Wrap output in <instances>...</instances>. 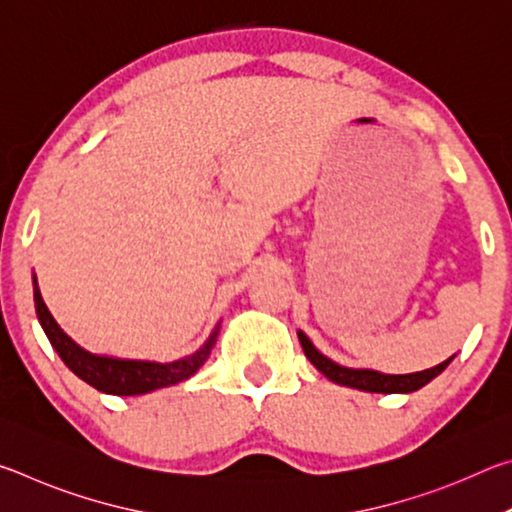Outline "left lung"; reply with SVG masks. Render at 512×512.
Here are the masks:
<instances>
[{
  "label": "left lung",
  "instance_id": "left-lung-1",
  "mask_svg": "<svg viewBox=\"0 0 512 512\" xmlns=\"http://www.w3.org/2000/svg\"><path fill=\"white\" fill-rule=\"evenodd\" d=\"M298 339H300L302 350H305V357L314 363L316 370L323 372L329 381H334V384H341V386L357 388V391H366V393H386V395L413 393L418 391V388L427 386L431 379H436L454 359L449 357L447 361L438 363V366L420 370V372H409V375H384V372L370 370V368L341 366V363L325 357L323 352H318L316 345L309 341V336L305 332H300V329H298Z\"/></svg>",
  "mask_w": 512,
  "mask_h": 512
}]
</instances>
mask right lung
<instances>
[{
    "label": "right lung",
    "mask_w": 512,
    "mask_h": 512,
    "mask_svg": "<svg viewBox=\"0 0 512 512\" xmlns=\"http://www.w3.org/2000/svg\"><path fill=\"white\" fill-rule=\"evenodd\" d=\"M33 302H36V314L42 329H45L51 348L58 352V357L65 361V366L74 372L76 377L83 379L101 393L108 395H144L158 388H167L180 384L194 375L203 366L219 336L221 323H216L212 334L196 352L187 354L183 359L160 363V361H142V359H117L106 357V354H92L81 348L72 336H67L56 318L51 316L45 300L38 287V277L33 275Z\"/></svg>",
    "instance_id": "1"
}]
</instances>
